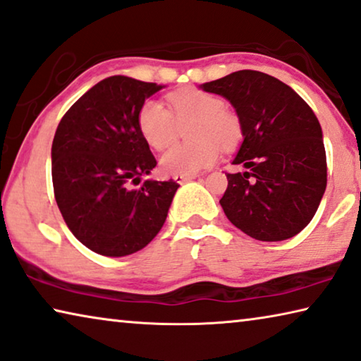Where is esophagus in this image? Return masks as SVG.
<instances>
[{
    "mask_svg": "<svg viewBox=\"0 0 361 361\" xmlns=\"http://www.w3.org/2000/svg\"><path fill=\"white\" fill-rule=\"evenodd\" d=\"M196 176H197V175H175L173 180H175L176 183H186V181L194 180V178H196Z\"/></svg>",
    "mask_w": 361,
    "mask_h": 361,
    "instance_id": "esophagus-1",
    "label": "esophagus"
}]
</instances>
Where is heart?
Wrapping results in <instances>:
<instances>
[{
    "label": "heart",
    "instance_id": "obj_1",
    "mask_svg": "<svg viewBox=\"0 0 361 361\" xmlns=\"http://www.w3.org/2000/svg\"><path fill=\"white\" fill-rule=\"evenodd\" d=\"M171 111L159 101H146L138 112V128L152 149L162 151L178 138L180 125L188 128V145L173 146L160 159L170 175H196L219 159V145L233 149L243 138V125L236 114L225 109L219 96L196 88L175 91L169 96ZM174 114H171V112Z\"/></svg>",
    "mask_w": 361,
    "mask_h": 361
}]
</instances>
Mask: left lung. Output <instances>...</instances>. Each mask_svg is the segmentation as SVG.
<instances>
[{
    "label": "left lung",
    "mask_w": 361,
    "mask_h": 361,
    "mask_svg": "<svg viewBox=\"0 0 361 361\" xmlns=\"http://www.w3.org/2000/svg\"><path fill=\"white\" fill-rule=\"evenodd\" d=\"M231 102L244 141L226 173L220 204L234 226L259 241H284L312 221L326 190L328 167L312 107L268 73L238 71L204 83Z\"/></svg>",
    "instance_id": "8db88e82"
}]
</instances>
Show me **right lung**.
Returning <instances> with one entry per match:
<instances>
[{
    "instance_id": "right-lung-1",
    "label": "right lung",
    "mask_w": 361,
    "mask_h": 361,
    "mask_svg": "<svg viewBox=\"0 0 361 361\" xmlns=\"http://www.w3.org/2000/svg\"><path fill=\"white\" fill-rule=\"evenodd\" d=\"M162 88L123 75L104 78L57 125L51 147L57 207L73 236L99 255L146 247L180 186L173 180L139 184L157 160L138 128V112Z\"/></svg>"
}]
</instances>
